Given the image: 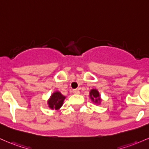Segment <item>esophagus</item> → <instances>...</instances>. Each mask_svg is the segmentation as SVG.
<instances>
[{"instance_id":"1","label":"esophagus","mask_w":149,"mask_h":149,"mask_svg":"<svg viewBox=\"0 0 149 149\" xmlns=\"http://www.w3.org/2000/svg\"><path fill=\"white\" fill-rule=\"evenodd\" d=\"M72 92H73V93H74V94H79V93H80L78 89H74L72 91Z\"/></svg>"}]
</instances>
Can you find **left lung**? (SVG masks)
Here are the masks:
<instances>
[{
	"label": "left lung",
	"mask_w": 149,
	"mask_h": 149,
	"mask_svg": "<svg viewBox=\"0 0 149 149\" xmlns=\"http://www.w3.org/2000/svg\"><path fill=\"white\" fill-rule=\"evenodd\" d=\"M89 97L93 103L98 105L101 104L102 100L101 98V95H100L99 91H98L96 88H92V89L90 90Z\"/></svg>",
	"instance_id": "1"
}]
</instances>
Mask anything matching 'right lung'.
I'll list each match as a JSON object with an SVG mask.
<instances>
[{
    "instance_id": "1",
    "label": "right lung",
    "mask_w": 149,
    "mask_h": 149,
    "mask_svg": "<svg viewBox=\"0 0 149 149\" xmlns=\"http://www.w3.org/2000/svg\"><path fill=\"white\" fill-rule=\"evenodd\" d=\"M66 97L63 96L60 91H56L53 92L48 100V106L51 110L58 111L63 105V102Z\"/></svg>"
}]
</instances>
